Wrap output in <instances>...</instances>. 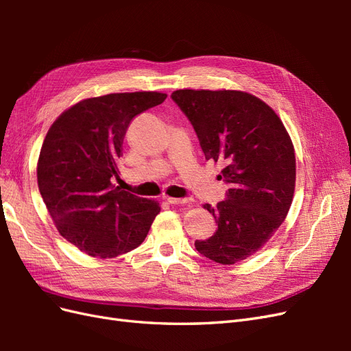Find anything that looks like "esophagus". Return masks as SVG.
<instances>
[{"mask_svg": "<svg viewBox=\"0 0 351 351\" xmlns=\"http://www.w3.org/2000/svg\"><path fill=\"white\" fill-rule=\"evenodd\" d=\"M167 202L171 205H184V204H189L190 199H187V197H167Z\"/></svg>", "mask_w": 351, "mask_h": 351, "instance_id": "34e87169", "label": "esophagus"}]
</instances>
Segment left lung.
<instances>
[{
	"label": "left lung",
	"instance_id": "left-lung-1",
	"mask_svg": "<svg viewBox=\"0 0 351 351\" xmlns=\"http://www.w3.org/2000/svg\"><path fill=\"white\" fill-rule=\"evenodd\" d=\"M199 137L206 159L224 164L226 200L206 204L218 228L196 250L221 265L256 253L282 224L294 195L295 156L271 107L240 90L180 89L171 93Z\"/></svg>",
	"mask_w": 351,
	"mask_h": 351
}]
</instances>
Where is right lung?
<instances>
[{
  "label": "right lung",
  "instance_id": "right-lung-1",
  "mask_svg": "<svg viewBox=\"0 0 351 351\" xmlns=\"http://www.w3.org/2000/svg\"><path fill=\"white\" fill-rule=\"evenodd\" d=\"M165 93H110L83 99L49 127L38 161V186L60 234L93 258H115L147 236L159 204L112 184L130 121Z\"/></svg>",
  "mask_w": 351,
  "mask_h": 351
}]
</instances>
